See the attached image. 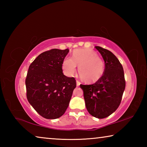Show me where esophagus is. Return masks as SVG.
I'll use <instances>...</instances> for the list:
<instances>
[{"label": "esophagus", "instance_id": "34e87169", "mask_svg": "<svg viewBox=\"0 0 147 147\" xmlns=\"http://www.w3.org/2000/svg\"><path fill=\"white\" fill-rule=\"evenodd\" d=\"M80 85V81L78 80H76V86H79Z\"/></svg>", "mask_w": 147, "mask_h": 147}]
</instances>
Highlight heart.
Listing matches in <instances>:
<instances>
[{
  "instance_id": "1",
  "label": "heart",
  "mask_w": 147,
  "mask_h": 147,
  "mask_svg": "<svg viewBox=\"0 0 147 147\" xmlns=\"http://www.w3.org/2000/svg\"><path fill=\"white\" fill-rule=\"evenodd\" d=\"M78 67L81 78L88 83L100 80L104 73V63L98 54L91 49H76L72 58H67L62 63V70L67 76H73Z\"/></svg>"
}]
</instances>
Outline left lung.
<instances>
[{
  "label": "left lung",
  "instance_id": "8db88e82",
  "mask_svg": "<svg viewBox=\"0 0 147 147\" xmlns=\"http://www.w3.org/2000/svg\"><path fill=\"white\" fill-rule=\"evenodd\" d=\"M105 64L102 78L91 85L80 84L88 112L98 119L112 114L121 104L125 89L123 67L120 61L108 50L96 46Z\"/></svg>",
  "mask_w": 147,
  "mask_h": 147
}]
</instances>
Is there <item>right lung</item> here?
<instances>
[{
	"instance_id": "right-lung-1",
	"label": "right lung",
	"mask_w": 147,
	"mask_h": 147,
	"mask_svg": "<svg viewBox=\"0 0 147 147\" xmlns=\"http://www.w3.org/2000/svg\"><path fill=\"white\" fill-rule=\"evenodd\" d=\"M69 49H53L41 53L30 65L25 80L26 97L43 117H60L68 108L76 82L65 76L62 63Z\"/></svg>"
}]
</instances>
